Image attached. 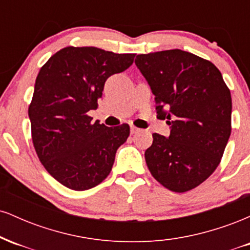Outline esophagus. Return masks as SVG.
Segmentation results:
<instances>
[{
  "label": "esophagus",
  "mask_w": 250,
  "mask_h": 250,
  "mask_svg": "<svg viewBox=\"0 0 250 250\" xmlns=\"http://www.w3.org/2000/svg\"><path fill=\"white\" fill-rule=\"evenodd\" d=\"M139 131H141V129L135 127V125H130V133L131 134H137Z\"/></svg>",
  "instance_id": "34e87169"
}]
</instances>
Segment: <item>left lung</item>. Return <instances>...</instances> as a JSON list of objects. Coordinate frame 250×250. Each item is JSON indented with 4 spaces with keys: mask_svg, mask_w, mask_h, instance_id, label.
Listing matches in <instances>:
<instances>
[{
    "mask_svg": "<svg viewBox=\"0 0 250 250\" xmlns=\"http://www.w3.org/2000/svg\"><path fill=\"white\" fill-rule=\"evenodd\" d=\"M135 64L155 95L168 137L153 134L145 153L154 179L185 193L214 173L231 133V96L211 62L180 49L137 55Z\"/></svg>",
    "mask_w": 250,
    "mask_h": 250,
    "instance_id": "obj_1",
    "label": "left lung"
}]
</instances>
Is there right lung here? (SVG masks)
<instances>
[{
    "mask_svg": "<svg viewBox=\"0 0 250 250\" xmlns=\"http://www.w3.org/2000/svg\"><path fill=\"white\" fill-rule=\"evenodd\" d=\"M135 54H115L95 47L63 48L36 77L28 109L31 137L40 161L56 181L73 190L100 185L110 173L117 148L130 128L93 122L109 76L128 69Z\"/></svg>",
    "mask_w": 250,
    "mask_h": 250,
    "instance_id": "add662e5",
    "label": "right lung"
}]
</instances>
